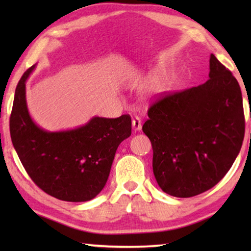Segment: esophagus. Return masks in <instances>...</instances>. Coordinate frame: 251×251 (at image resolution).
Masks as SVG:
<instances>
[{
    "label": "esophagus",
    "instance_id": "1",
    "mask_svg": "<svg viewBox=\"0 0 251 251\" xmlns=\"http://www.w3.org/2000/svg\"><path fill=\"white\" fill-rule=\"evenodd\" d=\"M131 124H133V128L135 130H141L142 129V120H141V117L135 116L133 118V121H131Z\"/></svg>",
    "mask_w": 251,
    "mask_h": 251
}]
</instances>
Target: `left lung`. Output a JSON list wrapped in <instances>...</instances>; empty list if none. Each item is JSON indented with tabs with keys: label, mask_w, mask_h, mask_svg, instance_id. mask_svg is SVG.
I'll list each match as a JSON object with an SVG mask.
<instances>
[{
	"label": "left lung",
	"mask_w": 251,
	"mask_h": 251,
	"mask_svg": "<svg viewBox=\"0 0 251 251\" xmlns=\"http://www.w3.org/2000/svg\"><path fill=\"white\" fill-rule=\"evenodd\" d=\"M209 69L206 83L157 99L143 125L152 146L157 184L171 196L188 198L212 188L243 145L239 84L214 54Z\"/></svg>",
	"instance_id": "obj_1"
}]
</instances>
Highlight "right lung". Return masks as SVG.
<instances>
[{
  "mask_svg": "<svg viewBox=\"0 0 251 251\" xmlns=\"http://www.w3.org/2000/svg\"><path fill=\"white\" fill-rule=\"evenodd\" d=\"M35 65L16 86L10 117L13 146L36 186L59 201H87L99 195L108 179L120 144L131 134L129 115L93 117L78 128L48 131L29 116L25 82Z\"/></svg>",
  "mask_w": 251,
  "mask_h": 251,
  "instance_id": "add662e5",
  "label": "right lung"
}]
</instances>
